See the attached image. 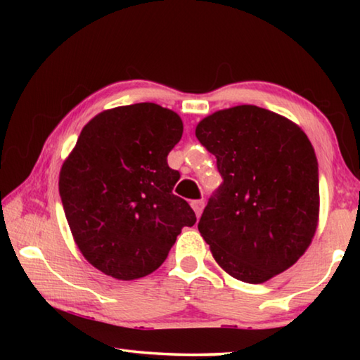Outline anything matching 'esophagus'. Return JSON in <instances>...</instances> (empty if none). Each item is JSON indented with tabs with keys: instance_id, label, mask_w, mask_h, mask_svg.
<instances>
[{
	"instance_id": "obj_1",
	"label": "esophagus",
	"mask_w": 360,
	"mask_h": 360,
	"mask_svg": "<svg viewBox=\"0 0 360 360\" xmlns=\"http://www.w3.org/2000/svg\"><path fill=\"white\" fill-rule=\"evenodd\" d=\"M191 205H192V208L195 211V214H197V217L202 216V211H203V206H205L203 200H193Z\"/></svg>"
}]
</instances>
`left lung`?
Masks as SVG:
<instances>
[{
	"label": "left lung",
	"instance_id": "left-lung-1",
	"mask_svg": "<svg viewBox=\"0 0 360 360\" xmlns=\"http://www.w3.org/2000/svg\"><path fill=\"white\" fill-rule=\"evenodd\" d=\"M195 135L222 176L198 222L212 257L249 284L288 270L318 227L319 169L308 136L252 105L208 115Z\"/></svg>",
	"mask_w": 360,
	"mask_h": 360
}]
</instances>
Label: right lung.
Masks as SVG:
<instances>
[{"instance_id": "add662e5", "label": "right lung", "mask_w": 360, "mask_h": 360, "mask_svg": "<svg viewBox=\"0 0 360 360\" xmlns=\"http://www.w3.org/2000/svg\"><path fill=\"white\" fill-rule=\"evenodd\" d=\"M182 120L155 103L119 106L84 127L60 172V197L77 248L100 271L138 279L165 262L197 221L173 193L181 174L167 157Z\"/></svg>"}]
</instances>
